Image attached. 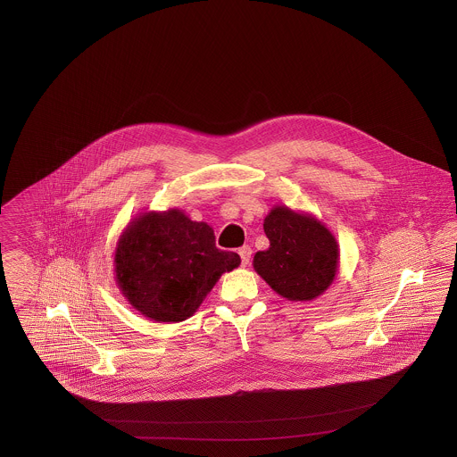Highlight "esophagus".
<instances>
[{"label":"esophagus","instance_id":"obj_1","mask_svg":"<svg viewBox=\"0 0 457 457\" xmlns=\"http://www.w3.org/2000/svg\"><path fill=\"white\" fill-rule=\"evenodd\" d=\"M238 253L239 257H241V265L246 267L250 263V259H252V248L250 246H243V248H239Z\"/></svg>","mask_w":457,"mask_h":457}]
</instances>
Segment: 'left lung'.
Instances as JSON below:
<instances>
[{"label":"left lung","mask_w":457,"mask_h":457,"mask_svg":"<svg viewBox=\"0 0 457 457\" xmlns=\"http://www.w3.org/2000/svg\"><path fill=\"white\" fill-rule=\"evenodd\" d=\"M270 246L257 252L253 269L278 295L289 302H310L334 283L339 245L322 220L276 205L263 219Z\"/></svg>","instance_id":"left-lung-1"}]
</instances>
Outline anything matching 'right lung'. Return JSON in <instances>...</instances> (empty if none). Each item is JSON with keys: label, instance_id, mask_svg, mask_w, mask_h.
I'll return each instance as SVG.
<instances>
[{"label": "right lung", "instance_id": "add662e5", "mask_svg": "<svg viewBox=\"0 0 457 457\" xmlns=\"http://www.w3.org/2000/svg\"><path fill=\"white\" fill-rule=\"evenodd\" d=\"M235 252L216 246L214 229L179 209L140 212L114 250V279L125 300L155 322L192 317L224 272L237 269Z\"/></svg>", "mask_w": 457, "mask_h": 457}]
</instances>
